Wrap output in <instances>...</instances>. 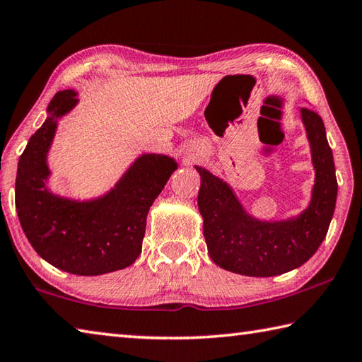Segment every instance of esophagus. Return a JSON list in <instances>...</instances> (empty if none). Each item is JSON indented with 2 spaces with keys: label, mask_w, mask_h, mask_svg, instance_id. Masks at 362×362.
<instances>
[{
  "label": "esophagus",
  "mask_w": 362,
  "mask_h": 362,
  "mask_svg": "<svg viewBox=\"0 0 362 362\" xmlns=\"http://www.w3.org/2000/svg\"><path fill=\"white\" fill-rule=\"evenodd\" d=\"M194 158H196V155H194V153H189V155H188V160H189V161L194 160Z\"/></svg>",
  "instance_id": "obj_1"
}]
</instances>
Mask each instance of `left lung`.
I'll return each mask as SVG.
<instances>
[{
  "mask_svg": "<svg viewBox=\"0 0 362 362\" xmlns=\"http://www.w3.org/2000/svg\"><path fill=\"white\" fill-rule=\"evenodd\" d=\"M315 168L308 207L294 218L261 221L248 215L226 182L196 166L201 175L198 207L204 238L216 266L250 277H272L304 264L325 240L337 199V179L325 123L300 109Z\"/></svg>",
  "mask_w": 362,
  "mask_h": 362,
  "instance_id": "obj_1",
  "label": "left lung"
}]
</instances>
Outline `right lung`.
<instances>
[{
  "label": "right lung",
  "mask_w": 362,
  "mask_h": 362,
  "mask_svg": "<svg viewBox=\"0 0 362 362\" xmlns=\"http://www.w3.org/2000/svg\"><path fill=\"white\" fill-rule=\"evenodd\" d=\"M78 103L74 90L58 91L42 127L21 155L16 209L26 239L42 259L76 275H101L133 264L141 255L148 209L177 169L174 158L146 153L101 198L74 201L50 193L47 152L57 120Z\"/></svg>",
  "instance_id": "obj_1"
}]
</instances>
